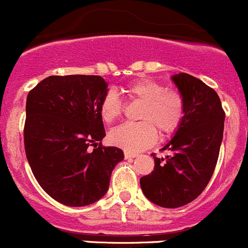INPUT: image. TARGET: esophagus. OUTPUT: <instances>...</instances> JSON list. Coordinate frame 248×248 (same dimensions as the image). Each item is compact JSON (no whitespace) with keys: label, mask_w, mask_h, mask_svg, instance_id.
Masks as SVG:
<instances>
[{"label":"esophagus","mask_w":248,"mask_h":248,"mask_svg":"<svg viewBox=\"0 0 248 248\" xmlns=\"http://www.w3.org/2000/svg\"><path fill=\"white\" fill-rule=\"evenodd\" d=\"M124 155H125V159H134V158H136L137 154L136 153H131V152L125 151L124 152Z\"/></svg>","instance_id":"obj_1"}]
</instances>
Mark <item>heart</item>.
Returning <instances> with one entry per match:
<instances>
[{
	"label": "heart",
	"mask_w": 248,
	"mask_h": 248,
	"mask_svg": "<svg viewBox=\"0 0 248 248\" xmlns=\"http://www.w3.org/2000/svg\"><path fill=\"white\" fill-rule=\"evenodd\" d=\"M125 94L142 104L139 123H126L109 134L113 144L129 152H140L154 143L156 132L161 137L175 134L185 116L182 95L149 78H139L125 87ZM123 112V102L114 93H107L100 104V113L107 124L113 123Z\"/></svg>",
	"instance_id": "obj_1"
}]
</instances>
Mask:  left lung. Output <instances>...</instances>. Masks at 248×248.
<instances>
[{
  "label": "left lung",
  "mask_w": 248,
  "mask_h": 248,
  "mask_svg": "<svg viewBox=\"0 0 248 248\" xmlns=\"http://www.w3.org/2000/svg\"><path fill=\"white\" fill-rule=\"evenodd\" d=\"M185 100V116L172 139L154 158V170L140 180L147 199L158 206L181 207L197 199L217 164L225 113L217 93L202 80L178 73L171 77Z\"/></svg>",
  "instance_id": "8db88e82"
}]
</instances>
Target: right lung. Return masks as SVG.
Instances as JSON below:
<instances>
[{"instance_id":"right-lung-1","label":"right lung","mask_w":248,"mask_h":248,"mask_svg":"<svg viewBox=\"0 0 248 248\" xmlns=\"http://www.w3.org/2000/svg\"><path fill=\"white\" fill-rule=\"evenodd\" d=\"M107 87L101 76H50L26 99V158L44 192L66 206L101 199L124 159L121 148L101 146L106 132L100 104Z\"/></svg>"}]
</instances>
